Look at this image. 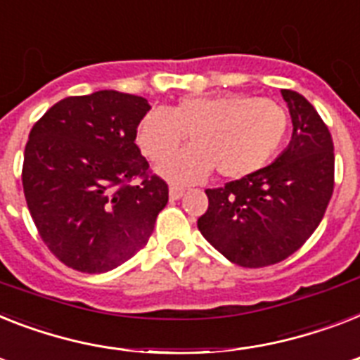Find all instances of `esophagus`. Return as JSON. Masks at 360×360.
<instances>
[{
  "label": "esophagus",
  "instance_id": "34e87169",
  "mask_svg": "<svg viewBox=\"0 0 360 360\" xmlns=\"http://www.w3.org/2000/svg\"><path fill=\"white\" fill-rule=\"evenodd\" d=\"M183 194H185V188H183V186H175V185L170 186V200L172 201L183 198Z\"/></svg>",
  "mask_w": 360,
  "mask_h": 360
}]
</instances>
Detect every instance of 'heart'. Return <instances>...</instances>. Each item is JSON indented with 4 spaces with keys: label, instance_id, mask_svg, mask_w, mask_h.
Instances as JSON below:
<instances>
[{
    "label": "heart",
    "instance_id": "b5f03b06",
    "mask_svg": "<svg viewBox=\"0 0 360 360\" xmlns=\"http://www.w3.org/2000/svg\"><path fill=\"white\" fill-rule=\"evenodd\" d=\"M191 133L193 146L171 153ZM288 133V114L270 98L242 92L188 96L170 109H151L136 127V144L150 160H162L159 174L174 183H195L216 168L238 179L264 168Z\"/></svg>",
    "mask_w": 360,
    "mask_h": 360
}]
</instances>
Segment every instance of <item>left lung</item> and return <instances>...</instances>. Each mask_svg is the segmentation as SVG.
<instances>
[{
	"label": "left lung",
	"instance_id": "8db88e82",
	"mask_svg": "<svg viewBox=\"0 0 360 360\" xmlns=\"http://www.w3.org/2000/svg\"><path fill=\"white\" fill-rule=\"evenodd\" d=\"M292 140L270 166L220 188H207L209 209L198 229L210 246L244 268L285 261L322 221L335 188L331 133L302 94L281 90Z\"/></svg>",
	"mask_w": 360,
	"mask_h": 360
}]
</instances>
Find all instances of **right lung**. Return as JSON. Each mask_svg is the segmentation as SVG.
Segmentation results:
<instances>
[{"label":"right lung","mask_w":360,"mask_h":360,"mask_svg":"<svg viewBox=\"0 0 360 360\" xmlns=\"http://www.w3.org/2000/svg\"><path fill=\"white\" fill-rule=\"evenodd\" d=\"M150 109L140 96L99 90L60 99L29 133L23 194L40 238L68 268L103 274L150 240L168 203L166 181L134 144Z\"/></svg>","instance_id":"right-lung-1"}]
</instances>
